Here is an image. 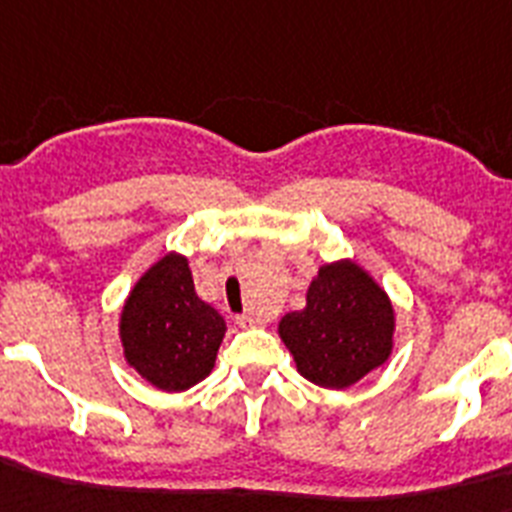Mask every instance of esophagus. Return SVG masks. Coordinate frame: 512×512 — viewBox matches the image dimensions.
<instances>
[{
  "label": "esophagus",
  "instance_id": "obj_1",
  "mask_svg": "<svg viewBox=\"0 0 512 512\" xmlns=\"http://www.w3.org/2000/svg\"><path fill=\"white\" fill-rule=\"evenodd\" d=\"M235 324H240V327H256V324H259V319L251 314H240V316H235Z\"/></svg>",
  "mask_w": 512,
  "mask_h": 512
}]
</instances>
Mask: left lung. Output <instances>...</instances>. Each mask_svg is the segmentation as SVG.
Here are the masks:
<instances>
[{
    "label": "left lung",
    "mask_w": 512,
    "mask_h": 512,
    "mask_svg": "<svg viewBox=\"0 0 512 512\" xmlns=\"http://www.w3.org/2000/svg\"><path fill=\"white\" fill-rule=\"evenodd\" d=\"M395 314L382 287L353 261L319 269L306 308L280 322V337L308 382L342 390L392 353Z\"/></svg>",
    "instance_id": "left-lung-1"
}]
</instances>
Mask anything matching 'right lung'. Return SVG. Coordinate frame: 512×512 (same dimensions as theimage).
I'll return each mask as SVG.
<instances>
[{
    "mask_svg": "<svg viewBox=\"0 0 512 512\" xmlns=\"http://www.w3.org/2000/svg\"><path fill=\"white\" fill-rule=\"evenodd\" d=\"M225 329L217 308L196 295L188 259L177 253L143 274L120 319L128 363L164 392L188 390L209 377Z\"/></svg>",
    "mask_w": 512,
    "mask_h": 512,
    "instance_id": "add662e5",
    "label": "right lung"
}]
</instances>
